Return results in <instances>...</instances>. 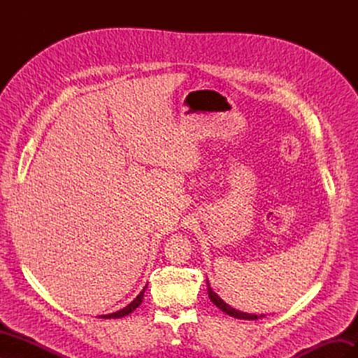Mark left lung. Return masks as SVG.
Here are the masks:
<instances>
[{"mask_svg": "<svg viewBox=\"0 0 358 358\" xmlns=\"http://www.w3.org/2000/svg\"><path fill=\"white\" fill-rule=\"evenodd\" d=\"M208 294H209V299H210V301L213 303V305L216 308H220L222 312H225L227 315H230V317L239 318V320H258V318H264L266 317V315H263V313H262V315H255V313H246V312H242V310H237V309L231 308L230 305H227V303L212 289L209 280H208Z\"/></svg>", "mask_w": 358, "mask_h": 358, "instance_id": "8db88e82", "label": "left lung"}]
</instances>
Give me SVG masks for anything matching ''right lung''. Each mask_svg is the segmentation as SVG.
Returning a JSON list of instances; mask_svg holds the SVG:
<instances>
[{
    "mask_svg": "<svg viewBox=\"0 0 358 358\" xmlns=\"http://www.w3.org/2000/svg\"><path fill=\"white\" fill-rule=\"evenodd\" d=\"M146 288H148V284H146V287H143L142 291H140V294H138L131 303H129V305H127L125 308H122L121 310H116V312H113V313H109V315H100V318H122V317H127L128 313H131L133 310H136V308H138L140 305H142Z\"/></svg>",
    "mask_w": 358,
    "mask_h": 358,
    "instance_id": "1",
    "label": "right lung"
}]
</instances>
